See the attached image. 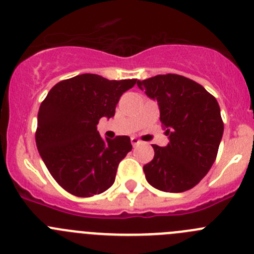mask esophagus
<instances>
[{
	"label": "esophagus",
	"instance_id": "34e87169",
	"mask_svg": "<svg viewBox=\"0 0 254 254\" xmlns=\"http://www.w3.org/2000/svg\"><path fill=\"white\" fill-rule=\"evenodd\" d=\"M130 141H131L132 146H136V145H139V144H140V140H139L138 138H135V136H131Z\"/></svg>",
	"mask_w": 254,
	"mask_h": 254
}]
</instances>
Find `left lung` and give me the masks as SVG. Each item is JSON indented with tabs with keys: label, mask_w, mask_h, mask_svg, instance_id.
I'll return each mask as SVG.
<instances>
[{
	"label": "left lung",
	"mask_w": 254,
	"mask_h": 254,
	"mask_svg": "<svg viewBox=\"0 0 254 254\" xmlns=\"http://www.w3.org/2000/svg\"><path fill=\"white\" fill-rule=\"evenodd\" d=\"M159 105L167 146L153 145L154 158L144 165L148 183L168 193L195 187L209 172L224 125L214 96L188 77L168 73L136 81Z\"/></svg>",
	"instance_id": "1"
}]
</instances>
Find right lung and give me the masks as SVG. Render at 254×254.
Wrapping results in <instances>:
<instances>
[{
    "mask_svg": "<svg viewBox=\"0 0 254 254\" xmlns=\"http://www.w3.org/2000/svg\"><path fill=\"white\" fill-rule=\"evenodd\" d=\"M136 79L108 80L82 73L56 84L42 101L36 145L50 174L68 193L92 196L115 182L119 163L131 150L129 136L103 139L101 118L115 115L119 99Z\"/></svg>",
    "mask_w": 254,
    "mask_h": 254,
    "instance_id": "add662e5",
    "label": "right lung"
}]
</instances>
